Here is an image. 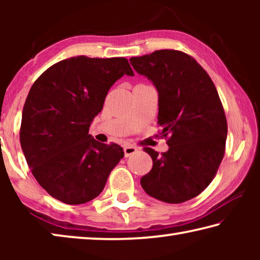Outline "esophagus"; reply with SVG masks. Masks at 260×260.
Wrapping results in <instances>:
<instances>
[{"label": "esophagus", "instance_id": "esophagus-1", "mask_svg": "<svg viewBox=\"0 0 260 260\" xmlns=\"http://www.w3.org/2000/svg\"><path fill=\"white\" fill-rule=\"evenodd\" d=\"M138 151V149L133 146H126L124 148V153H125V157H129L132 155H134V153Z\"/></svg>", "mask_w": 260, "mask_h": 260}]
</instances>
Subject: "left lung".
Wrapping results in <instances>:
<instances>
[{"label":"left lung","mask_w":260,"mask_h":260,"mask_svg":"<svg viewBox=\"0 0 260 260\" xmlns=\"http://www.w3.org/2000/svg\"><path fill=\"white\" fill-rule=\"evenodd\" d=\"M132 67L158 91V125L169 150L144 148L152 169L141 178L148 195L179 204L196 197L212 181L225 155L227 120L214 83L191 56L157 50L132 57Z\"/></svg>","instance_id":"1"}]
</instances>
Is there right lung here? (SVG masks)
<instances>
[{
  "instance_id": "right-lung-1",
  "label": "right lung",
  "mask_w": 260,
  "mask_h": 260,
  "mask_svg": "<svg viewBox=\"0 0 260 260\" xmlns=\"http://www.w3.org/2000/svg\"><path fill=\"white\" fill-rule=\"evenodd\" d=\"M125 74L134 76L124 57L77 56L52 65L30 87L20 144L34 178L54 199L71 205L94 200L124 157L120 146L101 143L88 132Z\"/></svg>"
}]
</instances>
